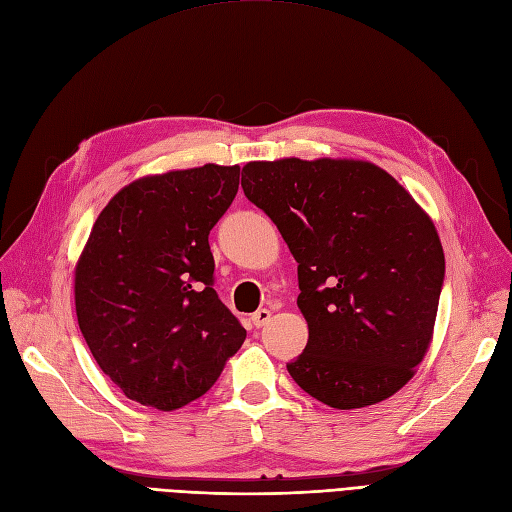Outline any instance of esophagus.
Instances as JSON below:
<instances>
[{"instance_id":"34e87169","label":"esophagus","mask_w":512,"mask_h":512,"mask_svg":"<svg viewBox=\"0 0 512 512\" xmlns=\"http://www.w3.org/2000/svg\"><path fill=\"white\" fill-rule=\"evenodd\" d=\"M271 319V310H267V308H258L256 313L252 315V323L256 328H263V326H267V321Z\"/></svg>"}]
</instances>
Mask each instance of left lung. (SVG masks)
I'll use <instances>...</instances> for the list:
<instances>
[{"label": "left lung", "instance_id": "left-lung-1", "mask_svg": "<svg viewBox=\"0 0 512 512\" xmlns=\"http://www.w3.org/2000/svg\"><path fill=\"white\" fill-rule=\"evenodd\" d=\"M241 186L297 260L308 343L291 378L339 410L400 391L428 352L443 289L432 219L365 160L247 162Z\"/></svg>", "mask_w": 512, "mask_h": 512}]
</instances>
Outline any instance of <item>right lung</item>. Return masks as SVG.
Instances as JSON below:
<instances>
[{
    "label": "right lung",
    "mask_w": 512,
    "mask_h": 512,
    "mask_svg": "<svg viewBox=\"0 0 512 512\" xmlns=\"http://www.w3.org/2000/svg\"><path fill=\"white\" fill-rule=\"evenodd\" d=\"M239 173V165H204L123 186L78 260L84 341L99 369L143 406L176 410L202 397L245 341L213 289L208 245Z\"/></svg>",
    "instance_id": "right-lung-1"
}]
</instances>
